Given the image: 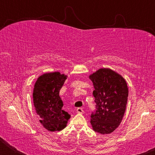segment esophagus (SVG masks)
Instances as JSON below:
<instances>
[{"mask_svg": "<svg viewBox=\"0 0 155 155\" xmlns=\"http://www.w3.org/2000/svg\"><path fill=\"white\" fill-rule=\"evenodd\" d=\"M77 113H78V114H84V111L82 108H77Z\"/></svg>", "mask_w": 155, "mask_h": 155, "instance_id": "esophagus-1", "label": "esophagus"}]
</instances>
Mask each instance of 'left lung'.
<instances>
[{"label": "left lung", "instance_id": "8db88e82", "mask_svg": "<svg viewBox=\"0 0 155 155\" xmlns=\"http://www.w3.org/2000/svg\"><path fill=\"white\" fill-rule=\"evenodd\" d=\"M95 90L96 111L91 115L93 130L110 134L119 127L124 116L128 96L127 81L110 68H100L89 76Z\"/></svg>", "mask_w": 155, "mask_h": 155}]
</instances>
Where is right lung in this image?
<instances>
[{"instance_id":"add662e5","label":"right lung","mask_w":155,"mask_h":155,"mask_svg":"<svg viewBox=\"0 0 155 155\" xmlns=\"http://www.w3.org/2000/svg\"><path fill=\"white\" fill-rule=\"evenodd\" d=\"M68 76L59 72L40 76L34 85V107L40 122L48 131H59L66 127L70 115L62 109L64 103L59 91Z\"/></svg>"}]
</instances>
